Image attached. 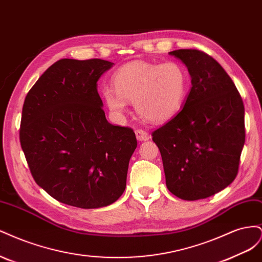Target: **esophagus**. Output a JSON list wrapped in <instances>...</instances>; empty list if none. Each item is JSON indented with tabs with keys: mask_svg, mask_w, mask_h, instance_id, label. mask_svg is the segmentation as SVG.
<instances>
[{
	"mask_svg": "<svg viewBox=\"0 0 262 262\" xmlns=\"http://www.w3.org/2000/svg\"><path fill=\"white\" fill-rule=\"evenodd\" d=\"M136 136H137V139L139 141H147L149 139L148 133L144 130H142V129H137L136 130Z\"/></svg>",
	"mask_w": 262,
	"mask_h": 262,
	"instance_id": "34e87169",
	"label": "esophagus"
}]
</instances>
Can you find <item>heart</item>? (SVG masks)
Listing matches in <instances>:
<instances>
[{
  "label": "heart",
  "instance_id": "1",
  "mask_svg": "<svg viewBox=\"0 0 262 262\" xmlns=\"http://www.w3.org/2000/svg\"><path fill=\"white\" fill-rule=\"evenodd\" d=\"M189 74L178 61L154 63L133 61L119 68L113 76L114 87L101 91L107 107L117 116L126 112L128 101L137 113L152 122H165L184 107Z\"/></svg>",
  "mask_w": 262,
  "mask_h": 262
}]
</instances>
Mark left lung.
Segmentation results:
<instances>
[{"label": "left lung", "instance_id": "left-lung-1", "mask_svg": "<svg viewBox=\"0 0 262 262\" xmlns=\"http://www.w3.org/2000/svg\"><path fill=\"white\" fill-rule=\"evenodd\" d=\"M191 75L180 112L152 132L169 191L182 200L209 198L238 173L245 143V108L239 92L211 55L196 49L169 52Z\"/></svg>", "mask_w": 262, "mask_h": 262}]
</instances>
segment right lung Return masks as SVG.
I'll return each mask as SVG.
<instances>
[{"label":"right lung","mask_w":262,"mask_h":262,"mask_svg":"<svg viewBox=\"0 0 262 262\" xmlns=\"http://www.w3.org/2000/svg\"><path fill=\"white\" fill-rule=\"evenodd\" d=\"M114 63L62 59L38 78L24 101L19 140L33 178L55 200L81 209L117 201L137 138L109 123L97 81Z\"/></svg>","instance_id":"obj_1"}]
</instances>
